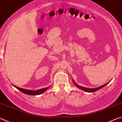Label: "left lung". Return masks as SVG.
Here are the masks:
<instances>
[{"label": "left lung", "instance_id": "left-lung-1", "mask_svg": "<svg viewBox=\"0 0 122 122\" xmlns=\"http://www.w3.org/2000/svg\"><path fill=\"white\" fill-rule=\"evenodd\" d=\"M73 82H74V84H75V85L76 86H77V87H78V88H80V89H81L83 90L84 91H85V92H96V91H97L98 90L102 88L103 86H106L107 84V83H107L105 84H104V85H103L102 86H99V87L97 88H92H92H86V87H83V86H80L79 85H78V84H77L76 83H75V82H74V81H73Z\"/></svg>", "mask_w": 122, "mask_h": 122}]
</instances>
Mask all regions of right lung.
<instances>
[{
	"mask_svg": "<svg viewBox=\"0 0 122 122\" xmlns=\"http://www.w3.org/2000/svg\"><path fill=\"white\" fill-rule=\"evenodd\" d=\"M15 87L18 89V90H19L20 91H21V92H24V93L26 94L27 95H40L41 94L43 93V92H46V91L48 89L49 86L47 88H43V89H39L38 90H26V89H22L21 88H19L18 87V86H16L14 85H13Z\"/></svg>",
	"mask_w": 122,
	"mask_h": 122,
	"instance_id": "right-lung-1",
	"label": "right lung"
}]
</instances>
